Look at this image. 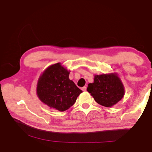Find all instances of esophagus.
<instances>
[{"instance_id":"esophagus-1","label":"esophagus","mask_w":152,"mask_h":152,"mask_svg":"<svg viewBox=\"0 0 152 152\" xmlns=\"http://www.w3.org/2000/svg\"><path fill=\"white\" fill-rule=\"evenodd\" d=\"M82 91H86V89H87V88L86 86H84V87H83V88H82Z\"/></svg>"}]
</instances>
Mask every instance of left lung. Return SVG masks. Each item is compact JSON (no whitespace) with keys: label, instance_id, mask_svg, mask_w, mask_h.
I'll use <instances>...</instances> for the list:
<instances>
[{"label":"left lung","instance_id":"1","mask_svg":"<svg viewBox=\"0 0 152 152\" xmlns=\"http://www.w3.org/2000/svg\"><path fill=\"white\" fill-rule=\"evenodd\" d=\"M87 90L98 104L108 108L117 104L125 95L124 86L116 72L95 74Z\"/></svg>","mask_w":152,"mask_h":152}]
</instances>
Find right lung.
<instances>
[{
    "mask_svg": "<svg viewBox=\"0 0 152 152\" xmlns=\"http://www.w3.org/2000/svg\"><path fill=\"white\" fill-rule=\"evenodd\" d=\"M69 74L70 70L61 63L47 67L37 85V95L41 102L60 112L70 108L82 91L69 79Z\"/></svg>",
    "mask_w": 152,
    "mask_h": 152,
    "instance_id": "obj_1",
    "label": "right lung"
}]
</instances>
